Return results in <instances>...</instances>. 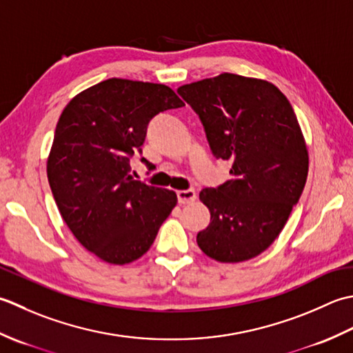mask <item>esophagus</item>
Wrapping results in <instances>:
<instances>
[{
	"instance_id": "34e87169",
	"label": "esophagus",
	"mask_w": 353,
	"mask_h": 353,
	"mask_svg": "<svg viewBox=\"0 0 353 353\" xmlns=\"http://www.w3.org/2000/svg\"><path fill=\"white\" fill-rule=\"evenodd\" d=\"M176 196H178V203L179 204H190L193 201L196 199V192L193 189L189 190H178L176 192Z\"/></svg>"
}]
</instances>
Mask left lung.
I'll return each instance as SVG.
<instances>
[{"label":"left lung","mask_w":353,"mask_h":353,"mask_svg":"<svg viewBox=\"0 0 353 353\" xmlns=\"http://www.w3.org/2000/svg\"><path fill=\"white\" fill-rule=\"evenodd\" d=\"M178 92L204 126L213 155L232 161V179L203 189L210 224L196 242L222 263L263 253L305 189L309 157L290 100L262 79L222 73Z\"/></svg>","instance_id":"1"}]
</instances>
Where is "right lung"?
<instances>
[{
    "label": "right lung",
    "mask_w": 353,
    "mask_h": 353,
    "mask_svg": "<svg viewBox=\"0 0 353 353\" xmlns=\"http://www.w3.org/2000/svg\"><path fill=\"white\" fill-rule=\"evenodd\" d=\"M181 106L166 85L112 77L63 108L47 160L48 183L71 233L103 262L141 257L176 205L174 190L134 179L129 160L135 150L141 154L149 121Z\"/></svg>",
    "instance_id": "right-lung-1"
}]
</instances>
